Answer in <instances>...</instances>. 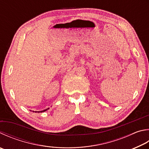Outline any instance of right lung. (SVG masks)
<instances>
[{
    "mask_svg": "<svg viewBox=\"0 0 149 149\" xmlns=\"http://www.w3.org/2000/svg\"><path fill=\"white\" fill-rule=\"evenodd\" d=\"M48 109H49V108H48ZM48 109H45V110H44V111H40V112H44V111H47ZM35 112H37V111H35ZM38 112H40V111H38Z\"/></svg>",
    "mask_w": 149,
    "mask_h": 149,
    "instance_id": "obj_1",
    "label": "right lung"
}]
</instances>
